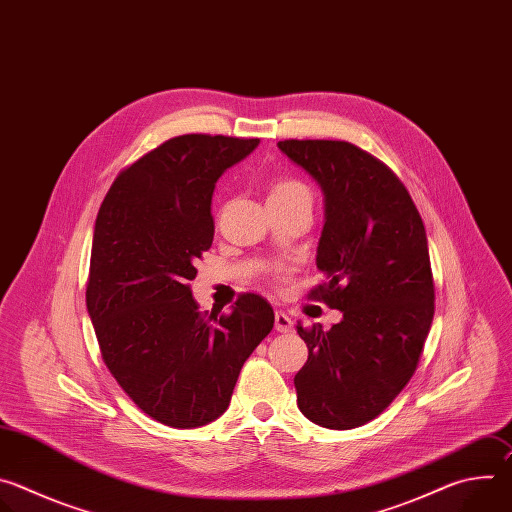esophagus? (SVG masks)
Returning a JSON list of instances; mask_svg holds the SVG:
<instances>
[{
  "label": "esophagus",
  "instance_id": "obj_1",
  "mask_svg": "<svg viewBox=\"0 0 512 512\" xmlns=\"http://www.w3.org/2000/svg\"><path fill=\"white\" fill-rule=\"evenodd\" d=\"M275 330L277 332H291V330H294V320H291L285 312L277 310L275 312Z\"/></svg>",
  "mask_w": 512,
  "mask_h": 512
}]
</instances>
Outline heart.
Masks as SVG:
<instances>
[{"instance_id":"1","label":"heart","mask_w":512,"mask_h":512,"mask_svg":"<svg viewBox=\"0 0 512 512\" xmlns=\"http://www.w3.org/2000/svg\"><path fill=\"white\" fill-rule=\"evenodd\" d=\"M300 194L310 196V190L306 184H302L300 180H294V178H277L271 184L269 198H285V196H300Z\"/></svg>"}]
</instances>
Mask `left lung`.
<instances>
[{
	"instance_id": "obj_1",
	"label": "left lung",
	"mask_w": 512,
	"mask_h": 512,
	"mask_svg": "<svg viewBox=\"0 0 512 512\" xmlns=\"http://www.w3.org/2000/svg\"><path fill=\"white\" fill-rule=\"evenodd\" d=\"M277 148L324 192L310 298L342 312L330 330L298 324L308 360L296 375L300 411L352 429L375 419L413 377L433 320V275L421 216L401 180L348 141L285 139Z\"/></svg>"
}]
</instances>
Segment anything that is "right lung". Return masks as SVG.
<instances>
[{"mask_svg": "<svg viewBox=\"0 0 512 512\" xmlns=\"http://www.w3.org/2000/svg\"><path fill=\"white\" fill-rule=\"evenodd\" d=\"M257 145L172 137L115 178L97 214L87 310L103 360L129 399L170 427L221 417L245 360L273 328L261 296L202 314L188 285L212 245L214 184Z\"/></svg>", "mask_w": 512, "mask_h": 512, "instance_id": "1", "label": "right lung"}]
</instances>
